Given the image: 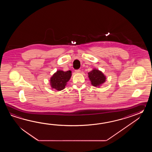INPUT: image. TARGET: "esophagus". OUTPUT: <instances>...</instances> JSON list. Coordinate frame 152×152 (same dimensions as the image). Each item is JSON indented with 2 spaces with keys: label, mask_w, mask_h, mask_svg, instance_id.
Instances as JSON below:
<instances>
[{
  "label": "esophagus",
  "mask_w": 152,
  "mask_h": 152,
  "mask_svg": "<svg viewBox=\"0 0 152 152\" xmlns=\"http://www.w3.org/2000/svg\"><path fill=\"white\" fill-rule=\"evenodd\" d=\"M75 73H80L81 71L80 69H77V70H75Z\"/></svg>",
  "instance_id": "obj_1"
}]
</instances>
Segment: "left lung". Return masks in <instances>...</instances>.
I'll use <instances>...</instances> for the list:
<instances>
[{
    "label": "left lung",
    "instance_id": "obj_1",
    "mask_svg": "<svg viewBox=\"0 0 152 152\" xmlns=\"http://www.w3.org/2000/svg\"><path fill=\"white\" fill-rule=\"evenodd\" d=\"M88 77L92 85L95 87H99L106 81V76L103 72L96 68H94L88 73Z\"/></svg>",
    "mask_w": 152,
    "mask_h": 152
}]
</instances>
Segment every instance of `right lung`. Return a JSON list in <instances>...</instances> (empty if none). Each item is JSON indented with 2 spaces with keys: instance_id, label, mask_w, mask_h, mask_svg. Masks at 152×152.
<instances>
[{
  "instance_id": "1",
  "label": "right lung",
  "mask_w": 152,
  "mask_h": 152,
  "mask_svg": "<svg viewBox=\"0 0 152 152\" xmlns=\"http://www.w3.org/2000/svg\"><path fill=\"white\" fill-rule=\"evenodd\" d=\"M72 76V72L58 70L53 75L50 79V85L53 89L57 91L64 90Z\"/></svg>"
}]
</instances>
